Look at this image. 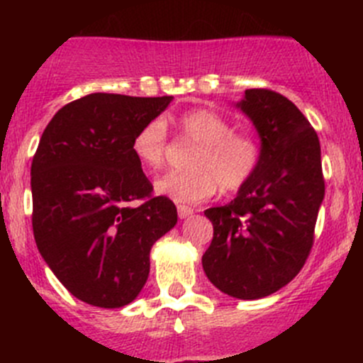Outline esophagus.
Returning <instances> with one entry per match:
<instances>
[{
    "label": "esophagus",
    "mask_w": 363,
    "mask_h": 363,
    "mask_svg": "<svg viewBox=\"0 0 363 363\" xmlns=\"http://www.w3.org/2000/svg\"><path fill=\"white\" fill-rule=\"evenodd\" d=\"M177 214H179V218L184 219V218H188V216L193 214V208L191 207H186V205H179V207H177Z\"/></svg>",
    "instance_id": "1"
}]
</instances>
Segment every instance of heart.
<instances>
[{"label": "heart", "instance_id": "1", "mask_svg": "<svg viewBox=\"0 0 363 363\" xmlns=\"http://www.w3.org/2000/svg\"><path fill=\"white\" fill-rule=\"evenodd\" d=\"M186 140L199 145L189 160L191 172H168L155 182L160 195L177 203L205 202L219 188L239 191L251 181L262 160L258 140L244 131H233V124L221 113L208 108H193L177 119ZM167 123L161 117L147 121L135 133L131 151L147 170L163 167L167 156Z\"/></svg>", "mask_w": 363, "mask_h": 363}]
</instances>
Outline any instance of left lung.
<instances>
[{
	"mask_svg": "<svg viewBox=\"0 0 363 363\" xmlns=\"http://www.w3.org/2000/svg\"><path fill=\"white\" fill-rule=\"evenodd\" d=\"M237 107L258 131L262 160L232 202L205 211L214 237L202 265L223 294L256 300L286 286L306 263L325 181L318 135L295 104L246 89Z\"/></svg>",
	"mask_w": 363,
	"mask_h": 363,
	"instance_id": "8db88e82",
	"label": "left lung"
}]
</instances>
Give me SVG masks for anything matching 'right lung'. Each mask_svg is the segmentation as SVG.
I'll return each mask as SVG.
<instances>
[{
  "instance_id": "add662e5",
  "label": "right lung",
  "mask_w": 363,
  "mask_h": 363,
  "mask_svg": "<svg viewBox=\"0 0 363 363\" xmlns=\"http://www.w3.org/2000/svg\"><path fill=\"white\" fill-rule=\"evenodd\" d=\"M172 96L93 93L50 119L31 163L33 233L54 276L82 302L128 306L149 277L152 244L177 223L131 151ZM144 199L138 208L129 203Z\"/></svg>"
}]
</instances>
